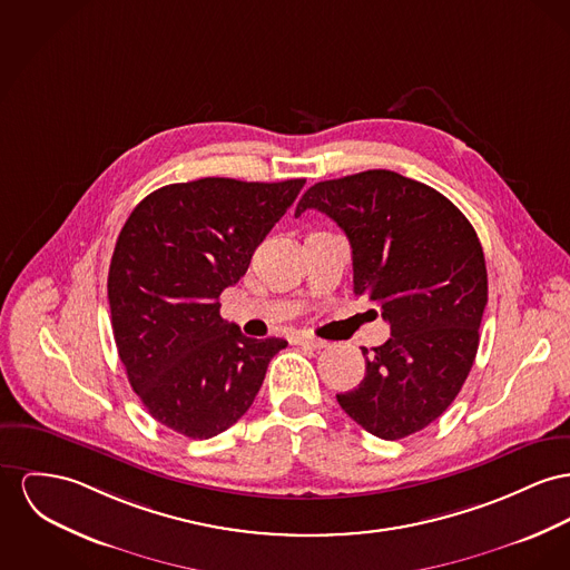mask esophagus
<instances>
[{
    "mask_svg": "<svg viewBox=\"0 0 570 570\" xmlns=\"http://www.w3.org/2000/svg\"><path fill=\"white\" fill-rule=\"evenodd\" d=\"M296 343H298V345H303V347H308V350H322V347H326V345H328V342L317 340V337H313V335H298V337H296Z\"/></svg>",
    "mask_w": 570,
    "mask_h": 570,
    "instance_id": "1",
    "label": "esophagus"
}]
</instances>
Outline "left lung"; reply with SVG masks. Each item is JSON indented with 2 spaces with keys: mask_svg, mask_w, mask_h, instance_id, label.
<instances>
[{
  "mask_svg": "<svg viewBox=\"0 0 570 570\" xmlns=\"http://www.w3.org/2000/svg\"><path fill=\"white\" fill-rule=\"evenodd\" d=\"M350 239L354 294L367 296L391 340L363 350L365 379L337 402L370 434L397 441L441 417L478 354L489 301L475 228L441 191L393 170H365L304 191Z\"/></svg>",
  "mask_w": 570,
  "mask_h": 570,
  "instance_id": "left-lung-1",
  "label": "left lung"
}]
</instances>
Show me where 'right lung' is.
Returning a JSON list of instances; mask_svg holds the SVG:
<instances>
[{"instance_id":"right-lung-1","label":"right lung","mask_w":570,"mask_h":570,"mask_svg":"<svg viewBox=\"0 0 570 570\" xmlns=\"http://www.w3.org/2000/svg\"><path fill=\"white\" fill-rule=\"evenodd\" d=\"M304 179L205 177L142 198L116 239L108 274L118 356L161 425L212 439L255 402L287 342L250 340L220 317V294L285 216Z\"/></svg>"}]
</instances>
